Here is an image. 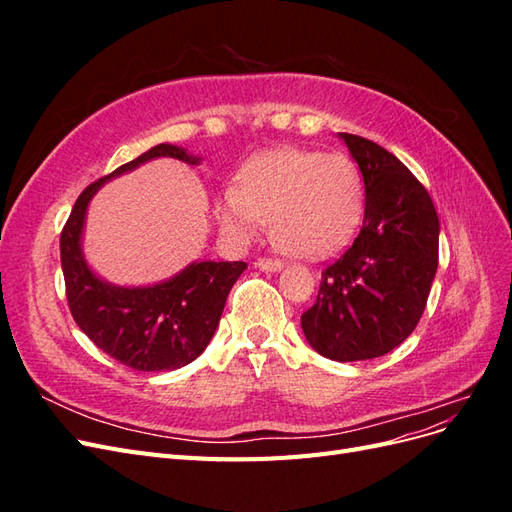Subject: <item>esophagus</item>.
<instances>
[{"instance_id": "esophagus-1", "label": "esophagus", "mask_w": 512, "mask_h": 512, "mask_svg": "<svg viewBox=\"0 0 512 512\" xmlns=\"http://www.w3.org/2000/svg\"><path fill=\"white\" fill-rule=\"evenodd\" d=\"M254 267L260 271H280L284 265H282V260H277V258H258L254 262Z\"/></svg>"}]
</instances>
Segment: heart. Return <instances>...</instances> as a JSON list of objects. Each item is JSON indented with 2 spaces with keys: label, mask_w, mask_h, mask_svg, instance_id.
Returning a JSON list of instances; mask_svg holds the SVG:
<instances>
[{
  "label": "heart",
  "mask_w": 512,
  "mask_h": 512,
  "mask_svg": "<svg viewBox=\"0 0 512 512\" xmlns=\"http://www.w3.org/2000/svg\"><path fill=\"white\" fill-rule=\"evenodd\" d=\"M363 215V179L342 153L277 149L247 160L235 190L218 203L220 222L243 237L271 222L286 254L320 258L339 250Z\"/></svg>",
  "instance_id": "b5f03b06"
}]
</instances>
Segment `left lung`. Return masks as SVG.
I'll list each match as a JSON object with an SVG mask.
<instances>
[{
    "label": "left lung",
    "instance_id": "1",
    "mask_svg": "<svg viewBox=\"0 0 512 512\" xmlns=\"http://www.w3.org/2000/svg\"><path fill=\"white\" fill-rule=\"evenodd\" d=\"M339 136L363 175V226L324 267L301 327L318 354L350 363L391 352L416 329L438 269L440 222L425 185L391 151Z\"/></svg>",
    "mask_w": 512,
    "mask_h": 512
}]
</instances>
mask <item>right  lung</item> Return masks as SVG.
<instances>
[{
	"label": "right lung",
	"instance_id": "add662e5",
	"mask_svg": "<svg viewBox=\"0 0 512 512\" xmlns=\"http://www.w3.org/2000/svg\"><path fill=\"white\" fill-rule=\"evenodd\" d=\"M160 156L198 164V158L175 145L151 147L111 175L89 183L76 198L59 239L74 322L102 352L136 371L177 369L200 356L218 329L232 284L247 267L241 260L196 262L173 280L149 288H117L89 271L81 254V232L91 196L106 179Z\"/></svg>",
	"mask_w": 512,
	"mask_h": 512
}]
</instances>
